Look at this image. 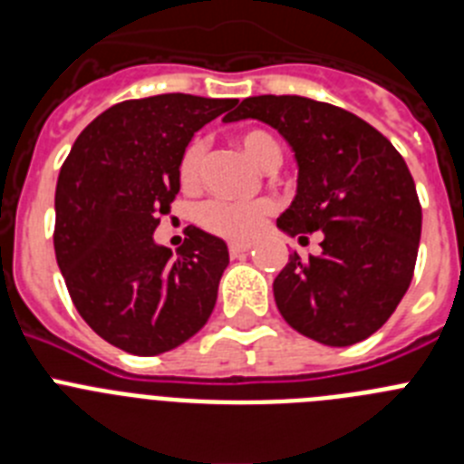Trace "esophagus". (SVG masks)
<instances>
[{
    "label": "esophagus",
    "instance_id": "34e87169",
    "mask_svg": "<svg viewBox=\"0 0 464 464\" xmlns=\"http://www.w3.org/2000/svg\"><path fill=\"white\" fill-rule=\"evenodd\" d=\"M246 251H251V244H244V241H232V244H229V256L232 257L244 256Z\"/></svg>",
    "mask_w": 464,
    "mask_h": 464
}]
</instances>
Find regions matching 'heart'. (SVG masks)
<instances>
[{
	"mask_svg": "<svg viewBox=\"0 0 464 464\" xmlns=\"http://www.w3.org/2000/svg\"><path fill=\"white\" fill-rule=\"evenodd\" d=\"M237 143L256 165L265 169H274L281 162V146L276 139L265 130H244L237 134ZM204 165H207V141L192 139L179 158V181L186 190H197L202 183ZM274 213V204L269 199L256 202H229V199H211L202 204L197 220L207 232L218 235L223 239L244 241L256 237L265 220Z\"/></svg>",
	"mask_w": 464,
	"mask_h": 464,
	"instance_id": "1",
	"label": "heart"
}]
</instances>
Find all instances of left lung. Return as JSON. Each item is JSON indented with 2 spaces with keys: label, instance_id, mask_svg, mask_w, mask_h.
Masks as SVG:
<instances>
[{
  "label": "left lung",
  "instance_id": "8db88e82",
  "mask_svg": "<svg viewBox=\"0 0 464 464\" xmlns=\"http://www.w3.org/2000/svg\"><path fill=\"white\" fill-rule=\"evenodd\" d=\"M257 118L297 158V195L276 220L290 237L321 229V256L293 253L274 278L290 327L325 346L372 337L411 285L423 211L407 162L351 111L297 94L241 102L225 122Z\"/></svg>",
  "mask_w": 464,
  "mask_h": 464
}]
</instances>
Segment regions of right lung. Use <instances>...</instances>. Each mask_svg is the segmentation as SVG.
<instances>
[{"label": "right lung", "mask_w": 464, "mask_h": 464, "mask_svg": "<svg viewBox=\"0 0 464 464\" xmlns=\"http://www.w3.org/2000/svg\"><path fill=\"white\" fill-rule=\"evenodd\" d=\"M235 104L183 92L121 102L85 127L60 169L57 267L81 318L127 353L181 346L216 306L225 241L190 225L171 256L153 232L181 190L192 134Z\"/></svg>", "instance_id": "right-lung-1"}]
</instances>
